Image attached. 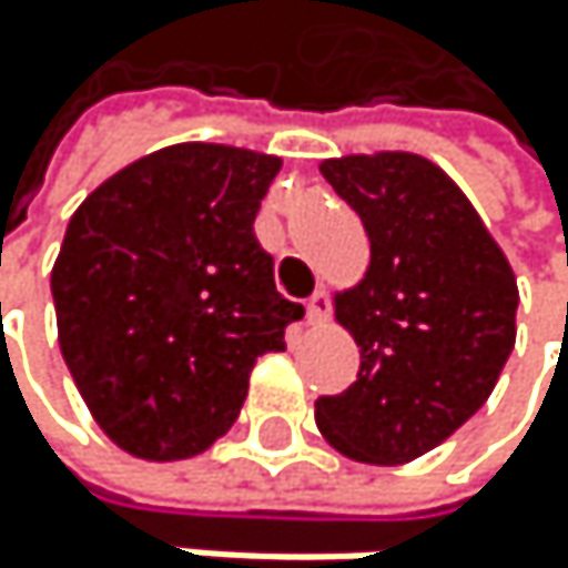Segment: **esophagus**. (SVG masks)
I'll return each instance as SVG.
<instances>
[{"label":"esophagus","instance_id":"1","mask_svg":"<svg viewBox=\"0 0 568 568\" xmlns=\"http://www.w3.org/2000/svg\"><path fill=\"white\" fill-rule=\"evenodd\" d=\"M326 316H331V293H326V290H316V293L306 300V320H310L313 326H320Z\"/></svg>","mask_w":568,"mask_h":568}]
</instances>
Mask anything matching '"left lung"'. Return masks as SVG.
Segmentation results:
<instances>
[{
	"mask_svg": "<svg viewBox=\"0 0 568 568\" xmlns=\"http://www.w3.org/2000/svg\"><path fill=\"white\" fill-rule=\"evenodd\" d=\"M371 242V265L334 300L361 347L357 382L316 398V426L357 464H408L490 398L515 351L518 282L474 204L416 152L323 160Z\"/></svg>",
	"mask_w": 568,
	"mask_h": 568,
	"instance_id": "1",
	"label": "left lung"
}]
</instances>
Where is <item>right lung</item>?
<instances>
[{
    "label": "right lung",
    "mask_w": 568,
    "mask_h": 568,
    "mask_svg": "<svg viewBox=\"0 0 568 568\" xmlns=\"http://www.w3.org/2000/svg\"><path fill=\"white\" fill-rule=\"evenodd\" d=\"M282 170L265 152L180 142L108 176L74 211L50 293L60 354L104 436L186 460L237 419L262 354L300 303L275 293L255 214Z\"/></svg>",
    "instance_id": "add662e5"
}]
</instances>
